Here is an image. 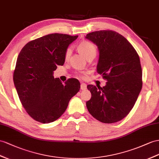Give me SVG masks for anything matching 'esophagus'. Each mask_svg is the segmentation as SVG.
<instances>
[{
    "instance_id": "1",
    "label": "esophagus",
    "mask_w": 159,
    "mask_h": 159,
    "mask_svg": "<svg viewBox=\"0 0 159 159\" xmlns=\"http://www.w3.org/2000/svg\"><path fill=\"white\" fill-rule=\"evenodd\" d=\"M80 89L81 90H85V89H87V84L85 83H81L80 84Z\"/></svg>"
}]
</instances>
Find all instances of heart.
Listing matches in <instances>:
<instances>
[{
    "label": "heart",
    "instance_id": "1",
    "mask_svg": "<svg viewBox=\"0 0 159 159\" xmlns=\"http://www.w3.org/2000/svg\"><path fill=\"white\" fill-rule=\"evenodd\" d=\"M79 51L82 54L86 59L91 56H95L97 50L94 44H93L88 41H83L80 42L78 46ZM71 49L68 48L66 53H65V60H68L71 54ZM87 75V72H83L81 74V76L84 77Z\"/></svg>",
    "mask_w": 159,
    "mask_h": 159
}]
</instances>
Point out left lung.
I'll return each mask as SVG.
<instances>
[{"label":"left lung","instance_id":"left-lung-1","mask_svg":"<svg viewBox=\"0 0 159 159\" xmlns=\"http://www.w3.org/2000/svg\"><path fill=\"white\" fill-rule=\"evenodd\" d=\"M85 38L97 46V71L107 80L103 87L87 85L91 93L86 103L87 109L101 122L115 123L132 110L140 93L142 72L139 56L132 44L116 31H97Z\"/></svg>","mask_w":159,"mask_h":159}]
</instances>
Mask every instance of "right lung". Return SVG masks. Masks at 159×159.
Wrapping results in <instances>:
<instances>
[{
	"instance_id": "right-lung-1",
	"label": "right lung",
	"mask_w": 159,
	"mask_h": 159,
	"mask_svg": "<svg viewBox=\"0 0 159 159\" xmlns=\"http://www.w3.org/2000/svg\"><path fill=\"white\" fill-rule=\"evenodd\" d=\"M77 38L46 35L28 42L19 53L14 84L23 107L37 121L48 124L58 120L80 90L76 79H69L63 84L53 76L57 66L64 64L67 48Z\"/></svg>"
}]
</instances>
